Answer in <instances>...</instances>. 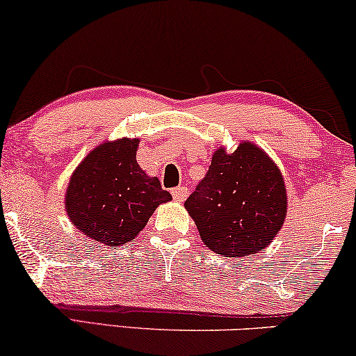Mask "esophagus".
<instances>
[{"instance_id": "esophagus-1", "label": "esophagus", "mask_w": 356, "mask_h": 356, "mask_svg": "<svg viewBox=\"0 0 356 356\" xmlns=\"http://www.w3.org/2000/svg\"><path fill=\"white\" fill-rule=\"evenodd\" d=\"M172 196L177 202H183L184 199L188 196V189L184 186H178V188H173L172 189Z\"/></svg>"}]
</instances>
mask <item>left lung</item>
<instances>
[{
    "label": "left lung",
    "mask_w": 356,
    "mask_h": 356,
    "mask_svg": "<svg viewBox=\"0 0 356 356\" xmlns=\"http://www.w3.org/2000/svg\"><path fill=\"white\" fill-rule=\"evenodd\" d=\"M286 188L266 150L241 140L235 152L216 149L206 178L184 207L209 250L225 257L256 254L279 235L286 217Z\"/></svg>",
    "instance_id": "1"
}]
</instances>
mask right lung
I'll return each mask as SVG.
<instances>
[{
  "label": "right lung",
  "mask_w": 356,
  "mask_h": 356,
  "mask_svg": "<svg viewBox=\"0 0 356 356\" xmlns=\"http://www.w3.org/2000/svg\"><path fill=\"white\" fill-rule=\"evenodd\" d=\"M139 139L105 140L82 159L70 178L65 211L77 230L106 246L134 240L172 194L139 167Z\"/></svg>",
  "instance_id": "right-lung-1"
}]
</instances>
